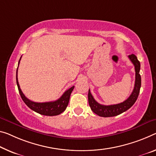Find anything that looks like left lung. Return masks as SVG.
I'll return each mask as SVG.
<instances>
[{
	"label": "left lung",
	"mask_w": 156,
	"mask_h": 156,
	"mask_svg": "<svg viewBox=\"0 0 156 156\" xmlns=\"http://www.w3.org/2000/svg\"><path fill=\"white\" fill-rule=\"evenodd\" d=\"M128 58H129L130 60L132 62V63L135 66V82L133 92L126 100L122 103L115 105H101L98 102H96L93 96L91 95L90 90H89L88 101L91 110L96 115L100 116V117H110L120 115V114L123 113L125 111L128 110L130 108H131L137 99L141 87V76L140 74V63L139 60H137V57L134 54L128 55Z\"/></svg>",
	"instance_id": "obj_1"
}]
</instances>
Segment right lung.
<instances>
[{
	"mask_svg": "<svg viewBox=\"0 0 156 156\" xmlns=\"http://www.w3.org/2000/svg\"><path fill=\"white\" fill-rule=\"evenodd\" d=\"M21 58L19 61L18 65H19ZM18 67H19V65H18ZM18 67H17V69H16V76L17 87H18V90L19 91V94H20L21 95L22 100L23 101V102L26 103V105L28 106V108H30L31 110L34 111V112L40 114V115H46V116L58 115L62 112H63L64 111L66 110V108L69 104V98H70L71 94L73 90L74 86H72V87L69 88V90L65 91V92L63 94L62 96L59 99L56 100L55 101L45 102V103L34 102V101H32L30 100H29L28 98H27L23 94V92H22V91L20 88V86H19V84L18 82V78H17Z\"/></svg>",
	"mask_w": 156,
	"mask_h": 156,
	"instance_id": "1",
	"label": "right lung"
}]
</instances>
